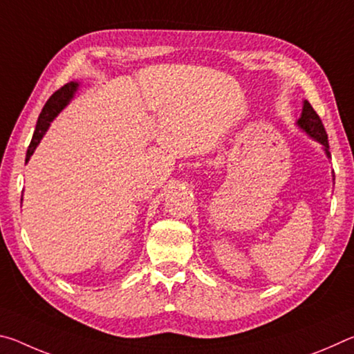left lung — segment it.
<instances>
[{
  "mask_svg": "<svg viewBox=\"0 0 354 354\" xmlns=\"http://www.w3.org/2000/svg\"><path fill=\"white\" fill-rule=\"evenodd\" d=\"M298 127L303 131H306V133L313 137V139L320 142L323 148H325L328 158H331V153L328 151L329 143H328V134L325 131V127H323L319 113L314 111V107L310 106L309 101H304L301 117H299V120H298Z\"/></svg>",
  "mask_w": 354,
  "mask_h": 354,
  "instance_id": "8db88e82",
  "label": "left lung"
}]
</instances>
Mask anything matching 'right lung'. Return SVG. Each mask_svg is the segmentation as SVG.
I'll return each mask as SVG.
<instances>
[{
  "instance_id": "right-lung-1",
  "label": "right lung",
  "mask_w": 354,
  "mask_h": 354,
  "mask_svg": "<svg viewBox=\"0 0 354 354\" xmlns=\"http://www.w3.org/2000/svg\"><path fill=\"white\" fill-rule=\"evenodd\" d=\"M77 88V82H68L65 84L64 87L59 88L55 93L51 95L50 100L46 101V104L44 106V109H41L39 120H37V124H35V131H34V136H32V140L29 143L28 147V151H26V162L31 158V154L34 153L35 147L39 145V142L44 134L46 133L48 127H50V123L53 122V118H55L59 112L62 111V107L68 103V101L73 98V93L76 92Z\"/></svg>"
}]
</instances>
